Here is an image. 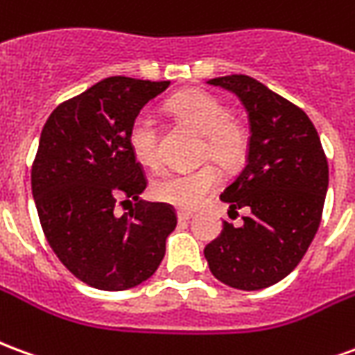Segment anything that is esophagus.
<instances>
[{
  "label": "esophagus",
  "instance_id": "obj_1",
  "mask_svg": "<svg viewBox=\"0 0 355 355\" xmlns=\"http://www.w3.org/2000/svg\"><path fill=\"white\" fill-rule=\"evenodd\" d=\"M192 213L190 211H182V209H178L177 211V218L180 220V223H184V220H190L192 218Z\"/></svg>",
  "mask_w": 355,
  "mask_h": 355
}]
</instances>
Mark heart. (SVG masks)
Returning <instances> with one entry per match:
<instances>
[{
	"label": "heart",
	"instance_id": "1",
	"mask_svg": "<svg viewBox=\"0 0 355 355\" xmlns=\"http://www.w3.org/2000/svg\"><path fill=\"white\" fill-rule=\"evenodd\" d=\"M167 110L177 123L200 132V159H211L220 169L234 171L245 163L251 148L247 125L230 116L228 104L216 94L190 89L173 96ZM129 148L137 162L155 169L159 165V125L150 114H139L129 127ZM218 171L213 163H205L193 171L165 173L150 186L155 201L173 207L192 211L200 207L209 193L218 186Z\"/></svg>",
	"mask_w": 355,
	"mask_h": 355
}]
</instances>
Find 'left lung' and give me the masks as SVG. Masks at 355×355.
<instances>
[{
	"mask_svg": "<svg viewBox=\"0 0 355 355\" xmlns=\"http://www.w3.org/2000/svg\"><path fill=\"white\" fill-rule=\"evenodd\" d=\"M236 93L251 125L247 163L220 200L249 209L243 226L224 223L205 247L209 270L234 289L257 291L289 275L320 228L329 186L327 155L306 116L282 94L243 73L209 80Z\"/></svg>",
	"mask_w": 355,
	"mask_h": 355,
	"instance_id": "obj_1",
	"label": "left lung"
}]
</instances>
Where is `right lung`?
I'll return each mask as SVG.
<instances>
[{
    "instance_id": "right-lung-1",
    "label": "right lung",
    "mask_w": 355,
    "mask_h": 355,
    "mask_svg": "<svg viewBox=\"0 0 355 355\" xmlns=\"http://www.w3.org/2000/svg\"><path fill=\"white\" fill-rule=\"evenodd\" d=\"M169 81L114 76L60 102L43 125L32 193L43 234L80 282L123 291L146 282L177 226L167 203L139 201L148 178L129 148V127ZM137 201L123 217L115 201Z\"/></svg>"
}]
</instances>
